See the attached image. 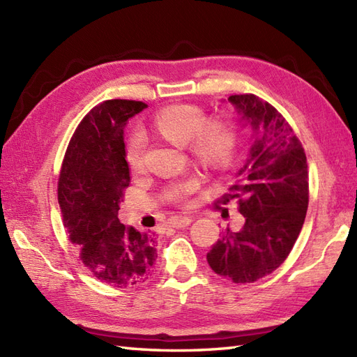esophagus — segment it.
Here are the masks:
<instances>
[{"instance_id":"1","label":"esophagus","mask_w":357,"mask_h":357,"mask_svg":"<svg viewBox=\"0 0 357 357\" xmlns=\"http://www.w3.org/2000/svg\"><path fill=\"white\" fill-rule=\"evenodd\" d=\"M193 219L188 218V216H178V218H173L170 221V225L174 227V229H184V227L190 225Z\"/></svg>"}]
</instances>
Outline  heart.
I'll return each mask as SVG.
<instances>
[{
	"label": "heart",
	"mask_w": 357,
	"mask_h": 357,
	"mask_svg": "<svg viewBox=\"0 0 357 357\" xmlns=\"http://www.w3.org/2000/svg\"><path fill=\"white\" fill-rule=\"evenodd\" d=\"M153 128L176 146H185L202 167L213 173H222L231 164L238 149V128L229 118L211 116L196 104H173L159 110L153 118ZM146 136L135 130L126 142V161L132 172L144 169ZM199 181L187 178L170 193V199L188 204Z\"/></svg>",
	"instance_id": "b5f03b06"
}]
</instances>
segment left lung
Wrapping results in <instances>:
<instances>
[{"label":"left lung","mask_w":357,"mask_h":357,"mask_svg":"<svg viewBox=\"0 0 357 357\" xmlns=\"http://www.w3.org/2000/svg\"><path fill=\"white\" fill-rule=\"evenodd\" d=\"M229 101L257 136L229 188L245 222L238 231H224L207 262L234 284H252L275 271L299 236L308 208V165L299 138L271 104L253 93Z\"/></svg>","instance_id":"1"}]
</instances>
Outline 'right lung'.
<instances>
[{
  "instance_id": "right-lung-1",
  "label": "right lung",
  "mask_w": 357,
  "mask_h": 357,
  "mask_svg": "<svg viewBox=\"0 0 357 357\" xmlns=\"http://www.w3.org/2000/svg\"><path fill=\"white\" fill-rule=\"evenodd\" d=\"M146 102L107 100L95 105L72 135L58 179L63 222L81 262L112 287L146 280L158 257L153 233L119 222V204L130 184L124 126Z\"/></svg>"
}]
</instances>
